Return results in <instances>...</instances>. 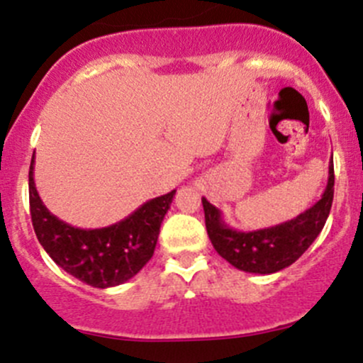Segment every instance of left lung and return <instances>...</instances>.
<instances>
[{
	"label": "left lung",
	"instance_id": "8db88e82",
	"mask_svg": "<svg viewBox=\"0 0 363 363\" xmlns=\"http://www.w3.org/2000/svg\"><path fill=\"white\" fill-rule=\"evenodd\" d=\"M334 198V162H329V181L322 198L313 207L287 223L255 231L228 226L223 213L201 198L205 226L213 249L231 266L247 273L269 274L287 268L304 254L325 226Z\"/></svg>",
	"mask_w": 363,
	"mask_h": 363
}]
</instances>
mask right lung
I'll return each instance as SVG.
<instances>
[{"instance_id": "obj_1", "label": "right lung", "mask_w": 363, "mask_h": 363, "mask_svg": "<svg viewBox=\"0 0 363 363\" xmlns=\"http://www.w3.org/2000/svg\"><path fill=\"white\" fill-rule=\"evenodd\" d=\"M174 191L152 198L120 223L82 230L64 223L45 207L34 184V156L29 167V205L34 233L57 266L97 289L125 284L155 254L160 226Z\"/></svg>"}]
</instances>
